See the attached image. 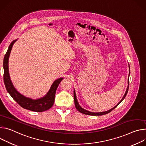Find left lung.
<instances>
[{
  "label": "left lung",
  "mask_w": 146,
  "mask_h": 146,
  "mask_svg": "<svg viewBox=\"0 0 146 146\" xmlns=\"http://www.w3.org/2000/svg\"><path fill=\"white\" fill-rule=\"evenodd\" d=\"M129 75H130V67H129ZM127 84H128V86H127V88L126 89V92L123 97V98L121 99V100L118 103V104H117V105H116V106H115L114 108H112L111 109H110V110L108 111H105V112H90L89 111H87L84 108H82L81 107H80L79 106V104H78V101H77V99H76V94H75V90L74 91V103H75V107L78 110V111H79L80 112L82 113V114H86V115H94V116H99V115H105V114H108V113L110 112L111 111H112L113 110H114L115 108H116L121 102L122 101L125 99V98L126 97L127 93V92H128V89H129V78H128V80H127Z\"/></svg>",
  "instance_id": "obj_1"
}]
</instances>
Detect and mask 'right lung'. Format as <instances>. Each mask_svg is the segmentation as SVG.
I'll return each mask as SVG.
<instances>
[{
    "label": "right lung",
    "instance_id": "add662e5",
    "mask_svg": "<svg viewBox=\"0 0 146 146\" xmlns=\"http://www.w3.org/2000/svg\"><path fill=\"white\" fill-rule=\"evenodd\" d=\"M16 40H13L10 43L8 48V50L3 60V79L6 90L10 95L12 97V98L21 107L25 109L35 112H43L50 109L54 104L55 94L57 88L63 78H61L56 80L52 84L49 91L48 92L47 94L41 99L32 100L21 94L14 88L10 80L9 73V58L12 47Z\"/></svg>",
    "mask_w": 146,
    "mask_h": 146
}]
</instances>
